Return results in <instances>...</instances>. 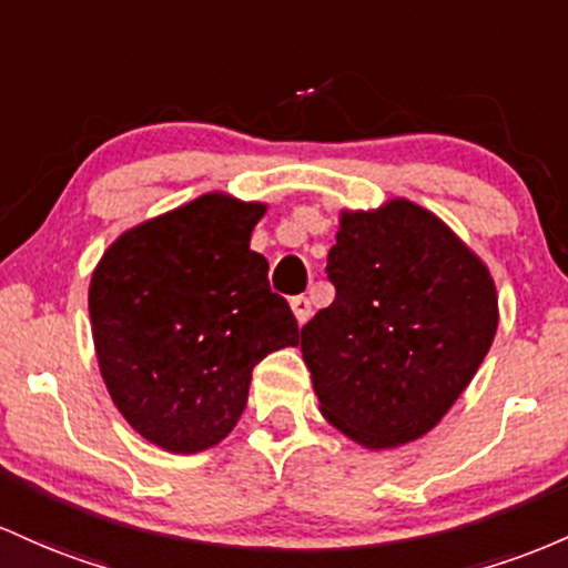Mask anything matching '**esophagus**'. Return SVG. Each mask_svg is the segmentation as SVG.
I'll return each mask as SVG.
<instances>
[{
	"label": "esophagus",
	"mask_w": 568,
	"mask_h": 568,
	"mask_svg": "<svg viewBox=\"0 0 568 568\" xmlns=\"http://www.w3.org/2000/svg\"><path fill=\"white\" fill-rule=\"evenodd\" d=\"M290 305H292V314H295V318H297V324L308 322V316H311V301H308V297H305V295L292 297Z\"/></svg>",
	"instance_id": "obj_1"
}]
</instances>
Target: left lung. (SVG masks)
<instances>
[{"label": "left lung", "mask_w": 568, "mask_h": 568, "mask_svg": "<svg viewBox=\"0 0 568 568\" xmlns=\"http://www.w3.org/2000/svg\"><path fill=\"white\" fill-rule=\"evenodd\" d=\"M335 301L301 333L318 410L367 450L424 437L486 359L499 297L488 265L429 209H343Z\"/></svg>", "instance_id": "1"}]
</instances>
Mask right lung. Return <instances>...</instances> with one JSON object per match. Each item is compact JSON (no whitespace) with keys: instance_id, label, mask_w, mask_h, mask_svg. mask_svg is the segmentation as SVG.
<instances>
[{"instance_id":"right-lung-1","label":"right lung","mask_w":568,"mask_h":568,"mask_svg":"<svg viewBox=\"0 0 568 568\" xmlns=\"http://www.w3.org/2000/svg\"><path fill=\"white\" fill-rule=\"evenodd\" d=\"M265 203L201 195L129 227L88 286L101 378L120 416L169 454H201L233 432L252 369L297 346V322L252 252Z\"/></svg>"}]
</instances>
